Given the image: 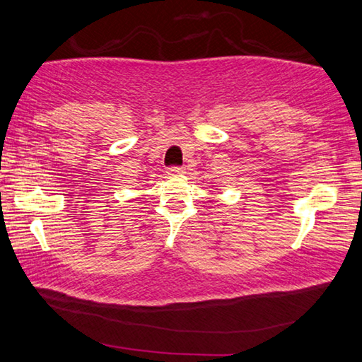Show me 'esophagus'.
Instances as JSON below:
<instances>
[{"mask_svg": "<svg viewBox=\"0 0 362 362\" xmlns=\"http://www.w3.org/2000/svg\"><path fill=\"white\" fill-rule=\"evenodd\" d=\"M167 173H168L170 176L182 175V173H185V168H182V167H170V168L167 170Z\"/></svg>", "mask_w": 362, "mask_h": 362, "instance_id": "1", "label": "esophagus"}]
</instances>
